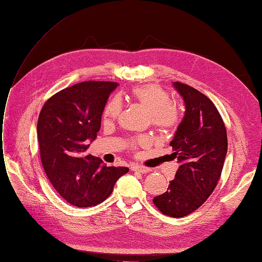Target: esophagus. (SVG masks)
<instances>
[{"instance_id": "obj_1", "label": "esophagus", "mask_w": 262, "mask_h": 262, "mask_svg": "<svg viewBox=\"0 0 262 262\" xmlns=\"http://www.w3.org/2000/svg\"><path fill=\"white\" fill-rule=\"evenodd\" d=\"M130 169L133 171H138V172H141V173H147V172H149L151 170L150 168H147V167H144V166H139V165L132 166Z\"/></svg>"}]
</instances>
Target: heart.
<instances>
[{
  "instance_id": "1",
  "label": "heart",
  "mask_w": 262,
  "mask_h": 262,
  "mask_svg": "<svg viewBox=\"0 0 262 262\" xmlns=\"http://www.w3.org/2000/svg\"><path fill=\"white\" fill-rule=\"evenodd\" d=\"M132 100L143 106L149 113L150 122L159 128H171L179 120L178 106L169 101L168 93L159 85H144L135 87L132 91ZM122 111V102L119 98H113L106 104L103 112V120L112 123L119 119ZM146 142V139H140Z\"/></svg>"
}]
</instances>
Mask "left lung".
Returning a JSON list of instances; mask_svg holds the SVG:
<instances>
[{"instance_id": "1", "label": "left lung", "mask_w": 262, "mask_h": 262, "mask_svg": "<svg viewBox=\"0 0 262 262\" xmlns=\"http://www.w3.org/2000/svg\"><path fill=\"white\" fill-rule=\"evenodd\" d=\"M173 89L186 110L170 141L179 163L173 180L153 203L164 215L185 217L196 210L214 191L228 151L227 130L215 104L198 90L179 82Z\"/></svg>"}]
</instances>
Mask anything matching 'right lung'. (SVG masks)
<instances>
[{
	"instance_id": "1",
	"label": "right lung",
	"mask_w": 262,
	"mask_h": 262,
	"mask_svg": "<svg viewBox=\"0 0 262 262\" xmlns=\"http://www.w3.org/2000/svg\"><path fill=\"white\" fill-rule=\"evenodd\" d=\"M119 83L89 81L55 94L43 105L37 139L46 176L70 204L90 207L108 198L127 167H108L86 154L97 138L110 94Z\"/></svg>"
}]
</instances>
